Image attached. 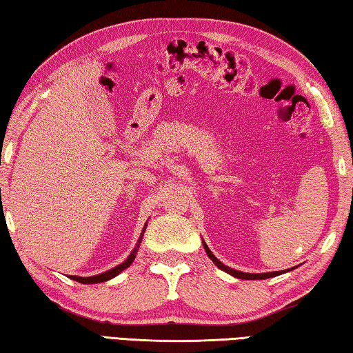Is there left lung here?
I'll return each mask as SVG.
<instances>
[{"label":"left lung","mask_w":353,"mask_h":353,"mask_svg":"<svg viewBox=\"0 0 353 353\" xmlns=\"http://www.w3.org/2000/svg\"><path fill=\"white\" fill-rule=\"evenodd\" d=\"M204 249H205V252H207V255L210 256L212 259V261L214 263V265H216L221 271H225L227 274H230V276H234V277H236V279H243V280H263V279H270V277H276V276H280V274L282 272H288V271H291V268L290 270H285V271H276V272H263V274H249V272H241V271H236V270H232V268H229V266H225L224 263H221L216 256H214L213 254H212V250L208 249V246L207 244L204 243Z\"/></svg>","instance_id":"1"}]
</instances>
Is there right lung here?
<instances>
[{
  "instance_id": "right-lung-1",
  "label": "right lung",
  "mask_w": 353,
  "mask_h": 353,
  "mask_svg": "<svg viewBox=\"0 0 353 353\" xmlns=\"http://www.w3.org/2000/svg\"><path fill=\"white\" fill-rule=\"evenodd\" d=\"M146 225H148V224H145V227H143L141 235H140V238H139V241H137L134 250H132V252H130V255L128 256V259L121 263V265H118V266H115V268H112V270L105 271V272H103V274H98V276H92V277H77V276H70V279H71V280H76V282H79V283H101V282H107V280H110V279H113V277H117L119 272L124 271V270H126V268H129L130 265H132V261L135 260V255H137V252H139L140 243H141V240H143V232L146 230Z\"/></svg>"
}]
</instances>
